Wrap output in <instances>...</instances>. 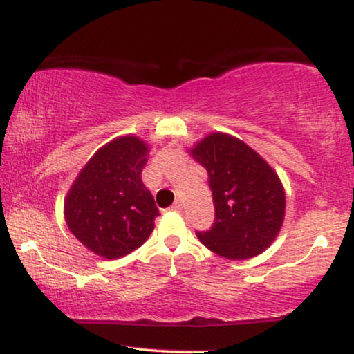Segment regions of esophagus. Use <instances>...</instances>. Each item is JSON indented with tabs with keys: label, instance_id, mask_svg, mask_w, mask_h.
I'll return each instance as SVG.
<instances>
[{
	"label": "esophagus",
	"instance_id": "34e87169",
	"mask_svg": "<svg viewBox=\"0 0 354 354\" xmlns=\"http://www.w3.org/2000/svg\"><path fill=\"white\" fill-rule=\"evenodd\" d=\"M171 209H172V211H177V212H180V211H182V203L177 200V201L174 203V205L171 206Z\"/></svg>",
	"mask_w": 354,
	"mask_h": 354
}]
</instances>
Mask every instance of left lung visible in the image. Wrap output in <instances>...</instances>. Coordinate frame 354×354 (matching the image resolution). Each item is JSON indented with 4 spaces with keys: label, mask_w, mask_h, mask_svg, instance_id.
I'll list each match as a JSON object with an SVG mask.
<instances>
[{
    "label": "left lung",
    "mask_w": 354,
    "mask_h": 354,
    "mask_svg": "<svg viewBox=\"0 0 354 354\" xmlns=\"http://www.w3.org/2000/svg\"><path fill=\"white\" fill-rule=\"evenodd\" d=\"M206 169L214 203V222L196 236L227 259L258 256L279 235L285 192L272 167L241 140L212 133L192 149Z\"/></svg>",
    "instance_id": "obj_1"
}]
</instances>
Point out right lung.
I'll use <instances>...</instances> for the list:
<instances>
[{"label": "right lung", "mask_w": 354, "mask_h": 354, "mask_svg": "<svg viewBox=\"0 0 354 354\" xmlns=\"http://www.w3.org/2000/svg\"><path fill=\"white\" fill-rule=\"evenodd\" d=\"M148 147L129 135L95 153L82 169L64 203L66 222L75 239L106 259L142 246L159 209L142 182Z\"/></svg>", "instance_id": "right-lung-1"}]
</instances>
